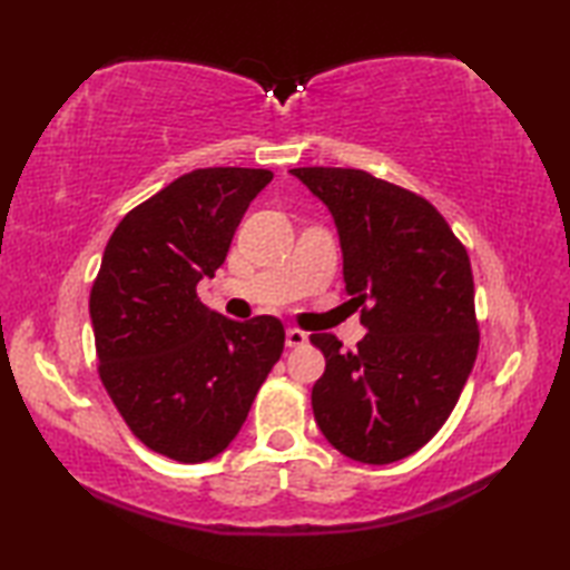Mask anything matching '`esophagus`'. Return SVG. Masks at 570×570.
Returning a JSON list of instances; mask_svg holds the SVG:
<instances>
[{
	"label": "esophagus",
	"instance_id": "1",
	"mask_svg": "<svg viewBox=\"0 0 570 570\" xmlns=\"http://www.w3.org/2000/svg\"><path fill=\"white\" fill-rule=\"evenodd\" d=\"M306 343H308V335L304 331H298V328H288L286 331V345L288 347H301V345H306Z\"/></svg>",
	"mask_w": 570,
	"mask_h": 570
}]
</instances>
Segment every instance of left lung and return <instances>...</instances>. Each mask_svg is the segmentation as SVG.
<instances>
[{
    "label": "left lung",
    "instance_id": "left-lung-1",
    "mask_svg": "<svg viewBox=\"0 0 570 570\" xmlns=\"http://www.w3.org/2000/svg\"><path fill=\"white\" fill-rule=\"evenodd\" d=\"M337 225L345 288L367 335L325 355L313 416L343 455L386 465L416 453L451 416L475 365L480 331L468 252L433 205L360 168H292Z\"/></svg>",
    "mask_w": 570,
    "mask_h": 570
}]
</instances>
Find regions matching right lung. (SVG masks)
I'll return each mask as SVG.
<instances>
[{
    "mask_svg": "<svg viewBox=\"0 0 570 570\" xmlns=\"http://www.w3.org/2000/svg\"><path fill=\"white\" fill-rule=\"evenodd\" d=\"M272 178L266 168L237 166L176 178L122 217L92 282L105 390L129 431L178 463H203L233 443L284 353L282 321L239 323L196 294Z\"/></svg>",
    "mask_w": 570,
    "mask_h": 570,
    "instance_id": "obj_1",
    "label": "right lung"
}]
</instances>
